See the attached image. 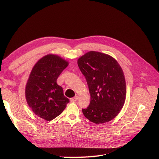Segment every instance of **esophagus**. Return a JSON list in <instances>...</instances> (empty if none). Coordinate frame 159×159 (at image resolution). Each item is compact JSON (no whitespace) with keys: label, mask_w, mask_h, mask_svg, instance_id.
Segmentation results:
<instances>
[{"label":"esophagus","mask_w":159,"mask_h":159,"mask_svg":"<svg viewBox=\"0 0 159 159\" xmlns=\"http://www.w3.org/2000/svg\"><path fill=\"white\" fill-rule=\"evenodd\" d=\"M78 100V96H75L74 97H72L70 98V101L71 102H76Z\"/></svg>","instance_id":"esophagus-1"}]
</instances>
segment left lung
<instances>
[{"instance_id": "1", "label": "left lung", "mask_w": 159, "mask_h": 159, "mask_svg": "<svg viewBox=\"0 0 159 159\" xmlns=\"http://www.w3.org/2000/svg\"><path fill=\"white\" fill-rule=\"evenodd\" d=\"M79 68L86 78L90 102L82 113L95 124L109 122L117 115L126 99L123 71L111 56L91 51L80 57Z\"/></svg>"}]
</instances>
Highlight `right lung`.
<instances>
[{
	"mask_svg": "<svg viewBox=\"0 0 159 159\" xmlns=\"http://www.w3.org/2000/svg\"><path fill=\"white\" fill-rule=\"evenodd\" d=\"M68 63L60 57L48 55L33 67L26 86V98L32 111L50 121L62 113L70 101L57 79Z\"/></svg>",
	"mask_w": 159,
	"mask_h": 159,
	"instance_id": "right-lung-1",
	"label": "right lung"
}]
</instances>
